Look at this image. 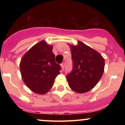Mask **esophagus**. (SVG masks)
<instances>
[{
  "label": "esophagus",
  "instance_id": "obj_1",
  "mask_svg": "<svg viewBox=\"0 0 125 125\" xmlns=\"http://www.w3.org/2000/svg\"><path fill=\"white\" fill-rule=\"evenodd\" d=\"M61 67H62V70H63L64 68V66H65V63L63 62V63H61Z\"/></svg>",
  "mask_w": 125,
  "mask_h": 125
}]
</instances>
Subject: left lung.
Wrapping results in <instances>:
<instances>
[{
  "label": "left lung",
  "mask_w": 125,
  "mask_h": 125,
  "mask_svg": "<svg viewBox=\"0 0 125 125\" xmlns=\"http://www.w3.org/2000/svg\"><path fill=\"white\" fill-rule=\"evenodd\" d=\"M71 46L73 68L66 75L69 86L79 94L87 92L96 85L104 72V60L97 51L79 41Z\"/></svg>",
  "instance_id": "1"
}]
</instances>
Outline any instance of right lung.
<instances>
[{
	"label": "right lung",
	"instance_id": "1",
	"mask_svg": "<svg viewBox=\"0 0 125 125\" xmlns=\"http://www.w3.org/2000/svg\"><path fill=\"white\" fill-rule=\"evenodd\" d=\"M52 46L41 41L23 56L20 69L23 82L33 92L44 94L53 86L61 67L55 62Z\"/></svg>",
	"mask_w": 125,
	"mask_h": 125
}]
</instances>
